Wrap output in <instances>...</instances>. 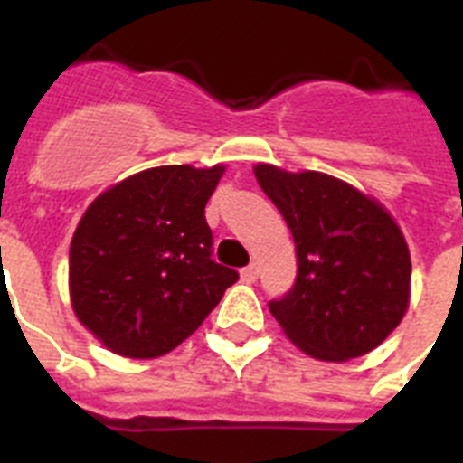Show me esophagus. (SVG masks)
Masks as SVG:
<instances>
[{
    "label": "esophagus",
    "instance_id": "obj_1",
    "mask_svg": "<svg viewBox=\"0 0 463 463\" xmlns=\"http://www.w3.org/2000/svg\"><path fill=\"white\" fill-rule=\"evenodd\" d=\"M240 277H242V281H249V284L256 281V277H259V265L251 263L247 265V268H242V270H240Z\"/></svg>",
    "mask_w": 463,
    "mask_h": 463
}]
</instances>
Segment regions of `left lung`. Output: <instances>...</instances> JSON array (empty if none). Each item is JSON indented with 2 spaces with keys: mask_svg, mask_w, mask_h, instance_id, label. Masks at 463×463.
<instances>
[{
  "mask_svg": "<svg viewBox=\"0 0 463 463\" xmlns=\"http://www.w3.org/2000/svg\"><path fill=\"white\" fill-rule=\"evenodd\" d=\"M254 176L287 221L298 275L272 300L284 335L312 359H356L380 347L410 305V249L387 207L352 184L256 163Z\"/></svg>",
  "mask_w": 463,
  "mask_h": 463,
  "instance_id": "1",
  "label": "left lung"
}]
</instances>
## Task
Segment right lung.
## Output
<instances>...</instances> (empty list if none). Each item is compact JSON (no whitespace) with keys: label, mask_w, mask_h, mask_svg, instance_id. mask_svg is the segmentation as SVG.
<instances>
[{"label":"right lung","mask_w":463,"mask_h":463,"mask_svg":"<svg viewBox=\"0 0 463 463\" xmlns=\"http://www.w3.org/2000/svg\"><path fill=\"white\" fill-rule=\"evenodd\" d=\"M226 165H163L102 191L70 244L76 319L126 359H158L198 331L237 281L212 260L204 204Z\"/></svg>","instance_id":"add662e5"}]
</instances>
